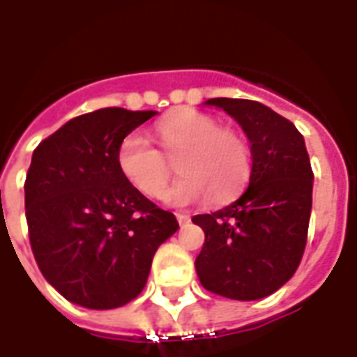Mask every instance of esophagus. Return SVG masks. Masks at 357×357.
<instances>
[{
  "instance_id": "34e87169",
  "label": "esophagus",
  "mask_w": 357,
  "mask_h": 357,
  "mask_svg": "<svg viewBox=\"0 0 357 357\" xmlns=\"http://www.w3.org/2000/svg\"><path fill=\"white\" fill-rule=\"evenodd\" d=\"M176 218H178L179 225H187L189 222H191V218L187 216V214H176Z\"/></svg>"
}]
</instances>
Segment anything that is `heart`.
<instances>
[{
  "label": "heart",
  "instance_id": "heart-1",
  "mask_svg": "<svg viewBox=\"0 0 357 357\" xmlns=\"http://www.w3.org/2000/svg\"><path fill=\"white\" fill-rule=\"evenodd\" d=\"M153 137L158 153L147 139L130 133L118 143L116 168L133 191L147 199H160L170 181V164L164 156H176L181 174L166 201L172 206L229 201L247 183L250 149L245 137L216 118L197 109H176L156 122Z\"/></svg>",
  "mask_w": 357,
  "mask_h": 357
}]
</instances>
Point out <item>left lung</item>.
<instances>
[{
	"label": "left lung",
	"mask_w": 357,
	"mask_h": 357,
	"mask_svg": "<svg viewBox=\"0 0 357 357\" xmlns=\"http://www.w3.org/2000/svg\"><path fill=\"white\" fill-rule=\"evenodd\" d=\"M241 124L250 141L248 189L229 206L193 216L204 245L195 260L206 291L258 300L281 289L298 268L307 239L314 172L302 133L258 101L208 99Z\"/></svg>",
	"instance_id": "1"
}]
</instances>
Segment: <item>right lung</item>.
<instances>
[{
    "mask_svg": "<svg viewBox=\"0 0 357 357\" xmlns=\"http://www.w3.org/2000/svg\"><path fill=\"white\" fill-rule=\"evenodd\" d=\"M155 110L99 109L68 120L34 149L24 181L36 264L66 300L89 310L132 302L176 216L133 191L116 147Z\"/></svg>",
    "mask_w": 357,
    "mask_h": 357,
    "instance_id": "obj_1",
    "label": "right lung"
}]
</instances>
